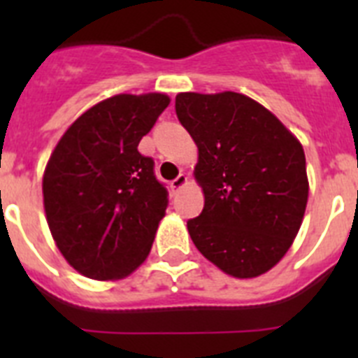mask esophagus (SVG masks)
<instances>
[{"instance_id": "34e87169", "label": "esophagus", "mask_w": 358, "mask_h": 358, "mask_svg": "<svg viewBox=\"0 0 358 358\" xmlns=\"http://www.w3.org/2000/svg\"><path fill=\"white\" fill-rule=\"evenodd\" d=\"M186 185H188V177H186L185 173H181V176H177L176 179H173V181H172V188L176 189V192H177V189L185 188Z\"/></svg>"}]
</instances>
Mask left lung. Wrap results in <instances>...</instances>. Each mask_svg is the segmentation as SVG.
Returning a JSON list of instances; mask_svg holds the SVG:
<instances>
[{"label":"left lung","mask_w":358,"mask_h":358,"mask_svg":"<svg viewBox=\"0 0 358 358\" xmlns=\"http://www.w3.org/2000/svg\"><path fill=\"white\" fill-rule=\"evenodd\" d=\"M176 113L199 148L204 210L188 220L195 248L248 280L287 255L308 202L303 145L268 109L235 91L179 93Z\"/></svg>","instance_id":"left-lung-1"}]
</instances>
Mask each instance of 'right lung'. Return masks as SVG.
Listing matches in <instances>:
<instances>
[{
    "mask_svg": "<svg viewBox=\"0 0 358 358\" xmlns=\"http://www.w3.org/2000/svg\"><path fill=\"white\" fill-rule=\"evenodd\" d=\"M169 103L164 93L106 98L53 148L43 176L44 213L57 248L82 276L123 280L147 260L169 194L138 145Z\"/></svg>",
    "mask_w": 358,
    "mask_h": 358,
    "instance_id": "obj_1",
    "label": "right lung"
}]
</instances>
